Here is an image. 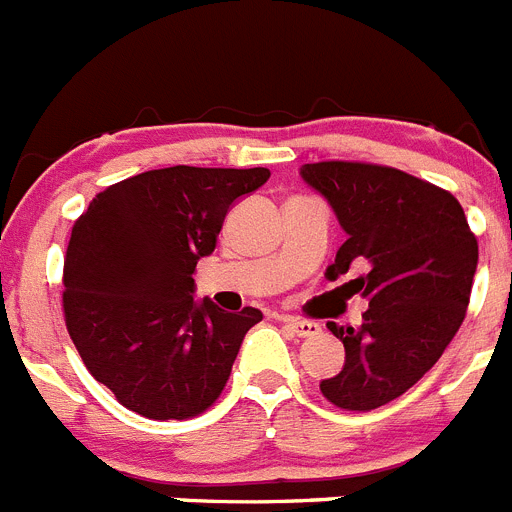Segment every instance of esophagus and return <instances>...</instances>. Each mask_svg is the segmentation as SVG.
<instances>
[{
    "label": "esophagus",
    "mask_w": 512,
    "mask_h": 512,
    "mask_svg": "<svg viewBox=\"0 0 512 512\" xmlns=\"http://www.w3.org/2000/svg\"><path fill=\"white\" fill-rule=\"evenodd\" d=\"M282 323L287 325L292 333H297V336L307 338V336H318L320 333V325L312 323V320H300V318H282Z\"/></svg>",
    "instance_id": "esophagus-1"
}]
</instances>
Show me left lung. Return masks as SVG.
<instances>
[{
	"label": "left lung",
	"instance_id": "8db88e82",
	"mask_svg": "<svg viewBox=\"0 0 512 512\" xmlns=\"http://www.w3.org/2000/svg\"><path fill=\"white\" fill-rule=\"evenodd\" d=\"M300 176L348 235L325 277L364 266L354 282L369 297L361 325L328 323L346 361L320 392L343 410H374L408 392L464 323L477 238L454 194L400 169L320 161Z\"/></svg>",
	"mask_w": 512,
	"mask_h": 512
}]
</instances>
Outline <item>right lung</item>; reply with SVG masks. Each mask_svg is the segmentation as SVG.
Here are the masks:
<instances>
[{"label":"right lung","instance_id":"add662e5","mask_svg":"<svg viewBox=\"0 0 512 512\" xmlns=\"http://www.w3.org/2000/svg\"><path fill=\"white\" fill-rule=\"evenodd\" d=\"M269 169L169 166L99 192L71 230L66 328L92 377L153 420L205 413L243 336L264 315L194 300V266L215 251L230 205Z\"/></svg>","mask_w":512,"mask_h":512}]
</instances>
